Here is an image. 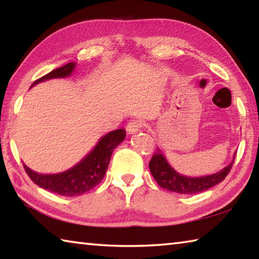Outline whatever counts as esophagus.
<instances>
[{"label":"esophagus","mask_w":259,"mask_h":259,"mask_svg":"<svg viewBox=\"0 0 259 259\" xmlns=\"http://www.w3.org/2000/svg\"><path fill=\"white\" fill-rule=\"evenodd\" d=\"M144 122L142 120H133L129 122L128 125H126V130L129 131V134H135L138 133V131L144 126Z\"/></svg>","instance_id":"1"}]
</instances>
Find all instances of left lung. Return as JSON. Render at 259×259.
<instances>
[{"label":"left lung","mask_w":259,"mask_h":259,"mask_svg":"<svg viewBox=\"0 0 259 259\" xmlns=\"http://www.w3.org/2000/svg\"><path fill=\"white\" fill-rule=\"evenodd\" d=\"M235 159V157H234ZM234 160L224 169L213 175L203 177H186L179 175L171 165L165 160L160 148H156V152L150 161V170L152 176L154 177L160 187L166 191L179 193V194H195L203 191H207L212 186L217 185L225 179L231 171Z\"/></svg>","instance_id":"8db88e82"}]
</instances>
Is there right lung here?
Masks as SVG:
<instances>
[{
  "label": "right lung",
  "mask_w": 259,
  "mask_h": 259,
  "mask_svg": "<svg viewBox=\"0 0 259 259\" xmlns=\"http://www.w3.org/2000/svg\"><path fill=\"white\" fill-rule=\"evenodd\" d=\"M75 63H68L63 67L56 68L47 75L35 81L32 87L42 81L71 75ZM125 138L124 129H117L103 136L97 145L81 162L66 171L55 175H42L30 170L24 164L29 178L45 190L63 196H76L93 190L103 181L111 161L112 153Z\"/></svg>",
  "instance_id": "right-lung-1"
}]
</instances>
